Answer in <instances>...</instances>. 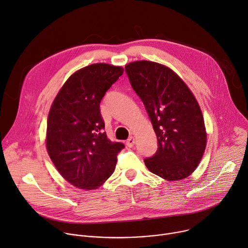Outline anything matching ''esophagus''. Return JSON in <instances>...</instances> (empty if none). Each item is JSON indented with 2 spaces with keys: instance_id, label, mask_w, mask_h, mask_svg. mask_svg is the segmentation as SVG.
<instances>
[{
  "instance_id": "obj_1",
  "label": "esophagus",
  "mask_w": 248,
  "mask_h": 248,
  "mask_svg": "<svg viewBox=\"0 0 248 248\" xmlns=\"http://www.w3.org/2000/svg\"><path fill=\"white\" fill-rule=\"evenodd\" d=\"M134 143H136V141H134V139L131 137V138H129L127 140H126V145L128 146V147H132L133 145H134Z\"/></svg>"
}]
</instances>
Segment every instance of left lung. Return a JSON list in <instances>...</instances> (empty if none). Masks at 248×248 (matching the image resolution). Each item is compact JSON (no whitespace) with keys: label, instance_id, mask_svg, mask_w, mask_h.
Masks as SVG:
<instances>
[{"label":"left lung","instance_id":"obj_1","mask_svg":"<svg viewBox=\"0 0 248 248\" xmlns=\"http://www.w3.org/2000/svg\"><path fill=\"white\" fill-rule=\"evenodd\" d=\"M125 72L157 137L158 148L144 159L146 167L167 181L188 177L199 165L207 144L196 98L183 80L162 64L131 62L125 65Z\"/></svg>","mask_w":248,"mask_h":248}]
</instances>
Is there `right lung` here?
Segmentation results:
<instances>
[{"mask_svg":"<svg viewBox=\"0 0 248 248\" xmlns=\"http://www.w3.org/2000/svg\"><path fill=\"white\" fill-rule=\"evenodd\" d=\"M124 69L106 63L89 65L65 82L47 119L46 147L61 176L73 186L93 190L112 174L124 148L104 131L100 103Z\"/></svg>","mask_w":248,"mask_h":248,"instance_id":"1","label":"right lung"}]
</instances>
